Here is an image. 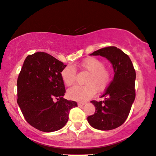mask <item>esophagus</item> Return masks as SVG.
I'll return each mask as SVG.
<instances>
[{"mask_svg":"<svg viewBox=\"0 0 156 156\" xmlns=\"http://www.w3.org/2000/svg\"><path fill=\"white\" fill-rule=\"evenodd\" d=\"M77 104L79 106H82V105H84V104H85V103H82V102H78Z\"/></svg>","mask_w":156,"mask_h":156,"instance_id":"esophagus-1","label":"esophagus"}]
</instances>
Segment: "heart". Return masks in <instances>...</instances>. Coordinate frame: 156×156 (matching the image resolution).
I'll return each mask as SVG.
<instances>
[{"label":"heart","mask_w":156,"mask_h":156,"mask_svg":"<svg viewBox=\"0 0 156 156\" xmlns=\"http://www.w3.org/2000/svg\"><path fill=\"white\" fill-rule=\"evenodd\" d=\"M82 69L90 72L86 80V85H75L69 89L67 95L69 98L76 101H85L95 95L96 89L103 90L107 87L110 80V73L104 68V63L96 58L90 57L84 59L80 63ZM63 82L67 86L74 84L76 78V69L72 65H68L61 73Z\"/></svg>","instance_id":"heart-1"}]
</instances>
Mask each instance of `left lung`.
Instances as JSON below:
<instances>
[{"mask_svg":"<svg viewBox=\"0 0 156 156\" xmlns=\"http://www.w3.org/2000/svg\"><path fill=\"white\" fill-rule=\"evenodd\" d=\"M90 55L107 58L112 64L114 76L101 96L104 100L91 101L95 112L87 117V121L97 129H113L124 124L135 99V70L129 57L114 46L99 49Z\"/></svg>","mask_w":156,"mask_h":156,"instance_id":"obj_1","label":"left lung"}]
</instances>
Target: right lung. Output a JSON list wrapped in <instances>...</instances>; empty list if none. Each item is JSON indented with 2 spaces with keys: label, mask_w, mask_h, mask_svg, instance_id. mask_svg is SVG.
Instances as JSON below:
<instances>
[{
  "label": "right lung",
  "mask_w": 156,
  "mask_h": 156,
  "mask_svg": "<svg viewBox=\"0 0 156 156\" xmlns=\"http://www.w3.org/2000/svg\"><path fill=\"white\" fill-rule=\"evenodd\" d=\"M66 66L44 52L29 55L23 63L17 80V103L27 122L40 131L61 129L71 109L77 106L76 102L63 98L61 73Z\"/></svg>",
  "instance_id": "right-lung-1"
}]
</instances>
